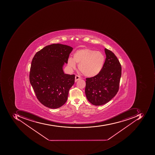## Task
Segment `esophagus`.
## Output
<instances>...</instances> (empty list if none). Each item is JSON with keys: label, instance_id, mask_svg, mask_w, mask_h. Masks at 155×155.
<instances>
[{"label": "esophagus", "instance_id": "1", "mask_svg": "<svg viewBox=\"0 0 155 155\" xmlns=\"http://www.w3.org/2000/svg\"><path fill=\"white\" fill-rule=\"evenodd\" d=\"M80 79H81V77H80V76L78 75H75V81H78L79 80H80Z\"/></svg>", "mask_w": 155, "mask_h": 155}]
</instances>
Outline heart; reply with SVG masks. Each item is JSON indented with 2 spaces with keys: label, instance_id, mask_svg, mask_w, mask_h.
Returning <instances> with one entry per match:
<instances>
[{
  "label": "heart",
  "instance_id": "obj_1",
  "mask_svg": "<svg viewBox=\"0 0 155 155\" xmlns=\"http://www.w3.org/2000/svg\"><path fill=\"white\" fill-rule=\"evenodd\" d=\"M105 57L101 52L89 48L78 50L74 53L73 58L68 59V64L75 69L79 64L80 72L87 77H93L100 73L104 65Z\"/></svg>",
  "mask_w": 155,
  "mask_h": 155
}]
</instances>
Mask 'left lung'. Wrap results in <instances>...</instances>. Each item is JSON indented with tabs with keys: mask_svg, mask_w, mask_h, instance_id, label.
Segmentation results:
<instances>
[{
	"mask_svg": "<svg viewBox=\"0 0 155 155\" xmlns=\"http://www.w3.org/2000/svg\"><path fill=\"white\" fill-rule=\"evenodd\" d=\"M106 58L99 74L86 78L85 94L88 101L95 106L105 104L117 93L121 75V67L111 51L105 48Z\"/></svg>",
	"mask_w": 155,
	"mask_h": 155,
	"instance_id": "1",
	"label": "left lung"
}]
</instances>
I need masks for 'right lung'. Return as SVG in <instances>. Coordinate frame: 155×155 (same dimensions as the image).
Wrapping results in <instances>:
<instances>
[{"label":"right lung","mask_w":155,"mask_h":155,"mask_svg":"<svg viewBox=\"0 0 155 155\" xmlns=\"http://www.w3.org/2000/svg\"><path fill=\"white\" fill-rule=\"evenodd\" d=\"M73 48L53 44L37 52L31 61L29 80L37 98L45 106L57 108L66 103L75 75L64 74L62 67L68 63Z\"/></svg>","instance_id":"add662e5"}]
</instances>
